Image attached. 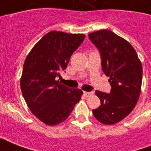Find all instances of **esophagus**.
<instances>
[{
    "label": "esophagus",
    "instance_id": "1",
    "mask_svg": "<svg viewBox=\"0 0 151 151\" xmlns=\"http://www.w3.org/2000/svg\"><path fill=\"white\" fill-rule=\"evenodd\" d=\"M84 95H85L86 97H90V96H91L93 94H94V92H87V91H84Z\"/></svg>",
    "mask_w": 151,
    "mask_h": 151
}]
</instances>
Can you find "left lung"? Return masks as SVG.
Here are the masks:
<instances>
[{"mask_svg": "<svg viewBox=\"0 0 151 151\" xmlns=\"http://www.w3.org/2000/svg\"><path fill=\"white\" fill-rule=\"evenodd\" d=\"M88 36L100 52L102 69L111 86L110 94L95 91L101 105L92 111L100 123L111 125L125 118L138 101L142 82V62L133 46L112 31L100 30Z\"/></svg>", "mask_w": 151, "mask_h": 151, "instance_id": "1", "label": "left lung"}]
</instances>
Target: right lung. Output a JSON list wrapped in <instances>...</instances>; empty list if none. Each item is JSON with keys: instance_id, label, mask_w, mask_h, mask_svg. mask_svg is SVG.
I'll use <instances>...</instances> for the list:
<instances>
[{"instance_id": "right-lung-1", "label": "right lung", "mask_w": 151, "mask_h": 151, "mask_svg": "<svg viewBox=\"0 0 151 151\" xmlns=\"http://www.w3.org/2000/svg\"><path fill=\"white\" fill-rule=\"evenodd\" d=\"M84 38V34L50 31L25 60L20 79L22 93L31 112L47 125L65 121L82 98L81 89L72 90L57 79Z\"/></svg>"}]
</instances>
